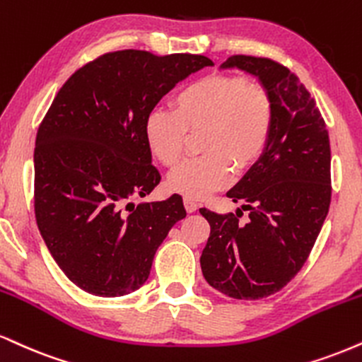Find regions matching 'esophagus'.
<instances>
[{
	"label": "esophagus",
	"mask_w": 362,
	"mask_h": 362,
	"mask_svg": "<svg viewBox=\"0 0 362 362\" xmlns=\"http://www.w3.org/2000/svg\"><path fill=\"white\" fill-rule=\"evenodd\" d=\"M184 206L187 209V212H195V211H197L199 204L195 202L194 199H184Z\"/></svg>",
	"instance_id": "34e87169"
}]
</instances>
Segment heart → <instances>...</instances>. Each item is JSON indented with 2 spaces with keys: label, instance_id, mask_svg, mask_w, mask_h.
Returning a JSON list of instances; mask_svg holds the SVG:
<instances>
[{
  "label": "heart",
  "instance_id": "b5f03b06",
  "mask_svg": "<svg viewBox=\"0 0 362 362\" xmlns=\"http://www.w3.org/2000/svg\"><path fill=\"white\" fill-rule=\"evenodd\" d=\"M275 104L264 87L245 77H200L173 95V110L155 107L145 119L146 145L163 165L184 156L187 132L206 128V155L187 160L170 173L168 187L185 199H204L228 185L233 163L246 168L258 160L272 138Z\"/></svg>",
  "mask_w": 362,
  "mask_h": 362
}]
</instances>
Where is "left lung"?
<instances>
[{
	"mask_svg": "<svg viewBox=\"0 0 362 362\" xmlns=\"http://www.w3.org/2000/svg\"><path fill=\"white\" fill-rule=\"evenodd\" d=\"M221 69L259 81L275 104V126L259 158L228 192L250 219L199 212L211 226L200 268L212 288L230 298L258 300L281 290L300 272L330 204L329 133L315 101L288 69L269 59L233 55Z\"/></svg>",
	"mask_w": 362,
	"mask_h": 362,
	"instance_id": "obj_1",
	"label": "left lung"
}]
</instances>
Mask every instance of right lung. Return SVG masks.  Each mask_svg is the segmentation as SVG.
Segmentation results:
<instances>
[{"mask_svg": "<svg viewBox=\"0 0 362 362\" xmlns=\"http://www.w3.org/2000/svg\"><path fill=\"white\" fill-rule=\"evenodd\" d=\"M214 65L204 55L111 52L60 87L35 141V217L65 276L87 293L145 285L158 246L187 216L178 194L134 206L160 184L145 119L168 90Z\"/></svg>", "mask_w": 362, "mask_h": 362, "instance_id": "add662e5", "label": "right lung"}]
</instances>
